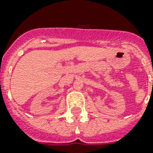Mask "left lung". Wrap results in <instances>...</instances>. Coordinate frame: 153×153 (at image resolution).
<instances>
[{"mask_svg": "<svg viewBox=\"0 0 153 153\" xmlns=\"http://www.w3.org/2000/svg\"><path fill=\"white\" fill-rule=\"evenodd\" d=\"M152 84H153V82H152Z\"/></svg>", "mask_w": 153, "mask_h": 153, "instance_id": "obj_1", "label": "left lung"}]
</instances>
